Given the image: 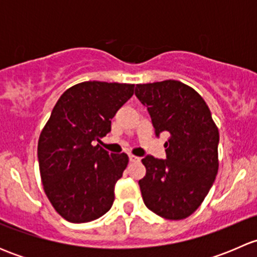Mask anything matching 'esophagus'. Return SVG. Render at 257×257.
Wrapping results in <instances>:
<instances>
[{"mask_svg": "<svg viewBox=\"0 0 257 257\" xmlns=\"http://www.w3.org/2000/svg\"><path fill=\"white\" fill-rule=\"evenodd\" d=\"M129 160H131L132 163H136V162H139V160H141V158L136 157V155H133V154H129Z\"/></svg>", "mask_w": 257, "mask_h": 257, "instance_id": "esophagus-1", "label": "esophagus"}]
</instances>
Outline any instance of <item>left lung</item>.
I'll use <instances>...</instances> for the list:
<instances>
[{
    "instance_id": "1",
    "label": "left lung",
    "mask_w": 257,
    "mask_h": 257,
    "mask_svg": "<svg viewBox=\"0 0 257 257\" xmlns=\"http://www.w3.org/2000/svg\"><path fill=\"white\" fill-rule=\"evenodd\" d=\"M136 95L148 108L155 133L170 134L167 159L148 155L139 180L147 208L168 220L190 216L208 195L219 170V129L205 100L179 80L137 84Z\"/></svg>"
}]
</instances>
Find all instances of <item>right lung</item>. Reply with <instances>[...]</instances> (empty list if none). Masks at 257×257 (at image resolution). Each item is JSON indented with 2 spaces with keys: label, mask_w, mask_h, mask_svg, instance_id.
<instances>
[{
  "label": "right lung",
  "mask_w": 257,
  "mask_h": 257,
  "mask_svg": "<svg viewBox=\"0 0 257 257\" xmlns=\"http://www.w3.org/2000/svg\"><path fill=\"white\" fill-rule=\"evenodd\" d=\"M134 84L82 82L59 97L38 139L43 189L69 222H88L113 205L114 185L128 165L125 153L93 145L110 132V119L133 95Z\"/></svg>",
  "instance_id": "add662e5"
}]
</instances>
